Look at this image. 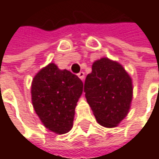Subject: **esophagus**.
I'll return each instance as SVG.
<instances>
[{
	"instance_id": "34e87169",
	"label": "esophagus",
	"mask_w": 159,
	"mask_h": 159,
	"mask_svg": "<svg viewBox=\"0 0 159 159\" xmlns=\"http://www.w3.org/2000/svg\"><path fill=\"white\" fill-rule=\"evenodd\" d=\"M78 77L82 81H84V72H80L79 74H78Z\"/></svg>"
}]
</instances>
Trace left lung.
<instances>
[{"mask_svg": "<svg viewBox=\"0 0 159 159\" xmlns=\"http://www.w3.org/2000/svg\"><path fill=\"white\" fill-rule=\"evenodd\" d=\"M84 89L86 101L101 126L114 128L129 113L133 81L118 61L106 57L94 61Z\"/></svg>", "mask_w": 159, "mask_h": 159, "instance_id": "left-lung-1", "label": "left lung"}]
</instances>
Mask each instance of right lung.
<instances>
[{"label": "right lung", "instance_id": "right-lung-1", "mask_svg": "<svg viewBox=\"0 0 159 159\" xmlns=\"http://www.w3.org/2000/svg\"><path fill=\"white\" fill-rule=\"evenodd\" d=\"M83 93V82L70 71L50 62L33 78L31 99L43 125L57 134L68 133L74 125L75 107Z\"/></svg>", "mask_w": 159, "mask_h": 159}]
</instances>
